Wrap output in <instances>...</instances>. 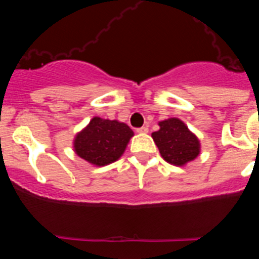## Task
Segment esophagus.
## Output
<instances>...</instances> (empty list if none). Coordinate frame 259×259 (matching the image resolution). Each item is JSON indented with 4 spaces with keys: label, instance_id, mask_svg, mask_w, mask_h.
I'll return each instance as SVG.
<instances>
[{
    "label": "esophagus",
    "instance_id": "34e87169",
    "mask_svg": "<svg viewBox=\"0 0 259 259\" xmlns=\"http://www.w3.org/2000/svg\"><path fill=\"white\" fill-rule=\"evenodd\" d=\"M148 131H149V130H148V127H141V128H137L136 130L137 134H140V135L148 134Z\"/></svg>",
    "mask_w": 259,
    "mask_h": 259
}]
</instances>
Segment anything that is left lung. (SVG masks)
Returning a JSON list of instances; mask_svg holds the SVG:
<instances>
[{
	"instance_id": "obj_1",
	"label": "left lung",
	"mask_w": 259,
	"mask_h": 259,
	"mask_svg": "<svg viewBox=\"0 0 259 259\" xmlns=\"http://www.w3.org/2000/svg\"><path fill=\"white\" fill-rule=\"evenodd\" d=\"M159 130L152 137L162 158L174 166H184L198 157L201 144L198 137L179 118H168L158 123Z\"/></svg>"
}]
</instances>
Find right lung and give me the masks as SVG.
Returning a JSON list of instances; mask_svg holds the SVG:
<instances>
[{"label":"right lung","instance_id":"add662e5","mask_svg":"<svg viewBox=\"0 0 259 259\" xmlns=\"http://www.w3.org/2000/svg\"><path fill=\"white\" fill-rule=\"evenodd\" d=\"M132 136L134 131L125 123L93 116L75 136L74 150L93 166H106L122 157Z\"/></svg>","mask_w":259,"mask_h":259}]
</instances>
